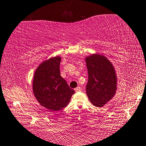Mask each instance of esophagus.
<instances>
[{
	"mask_svg": "<svg viewBox=\"0 0 146 146\" xmlns=\"http://www.w3.org/2000/svg\"><path fill=\"white\" fill-rule=\"evenodd\" d=\"M76 92H79V91H81V90H82V89H81L80 87H77L76 88L74 89Z\"/></svg>",
	"mask_w": 146,
	"mask_h": 146,
	"instance_id": "1",
	"label": "esophagus"
}]
</instances>
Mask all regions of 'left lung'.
Masks as SVG:
<instances>
[{
    "instance_id": "obj_1",
    "label": "left lung",
    "mask_w": 146,
    "mask_h": 146,
    "mask_svg": "<svg viewBox=\"0 0 146 146\" xmlns=\"http://www.w3.org/2000/svg\"><path fill=\"white\" fill-rule=\"evenodd\" d=\"M88 70L86 93L94 106L101 108L115 95L117 78L111 62L103 55L94 53L86 58Z\"/></svg>"
}]
</instances>
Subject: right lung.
I'll list each match as a JSON object with an SVG mask.
<instances>
[{"instance_id": "add662e5", "label": "right lung", "mask_w": 146, "mask_h": 146, "mask_svg": "<svg viewBox=\"0 0 146 146\" xmlns=\"http://www.w3.org/2000/svg\"><path fill=\"white\" fill-rule=\"evenodd\" d=\"M59 56L42 62L36 70L33 91L40 104L51 111H59L68 104L75 93L60 74Z\"/></svg>"}]
</instances>
